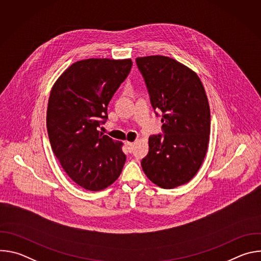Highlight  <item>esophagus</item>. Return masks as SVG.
<instances>
[{"label":"esophagus","mask_w":261,"mask_h":261,"mask_svg":"<svg viewBox=\"0 0 261 261\" xmlns=\"http://www.w3.org/2000/svg\"><path fill=\"white\" fill-rule=\"evenodd\" d=\"M126 146H127V148H128V152L129 153H132V151H133V142H126Z\"/></svg>","instance_id":"obj_1"}]
</instances>
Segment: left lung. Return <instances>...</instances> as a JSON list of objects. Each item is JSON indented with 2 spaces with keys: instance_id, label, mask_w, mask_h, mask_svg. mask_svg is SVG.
Segmentation results:
<instances>
[{
  "instance_id": "left-lung-1",
  "label": "left lung",
  "mask_w": 261,
  "mask_h": 261,
  "mask_svg": "<svg viewBox=\"0 0 261 261\" xmlns=\"http://www.w3.org/2000/svg\"><path fill=\"white\" fill-rule=\"evenodd\" d=\"M135 61L153 108L161 111L164 133L148 138L141 166L159 187L175 188L192 179L205 157L211 131L207 97L197 74L177 61L163 56Z\"/></svg>"
}]
</instances>
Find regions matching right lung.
Instances as JSON below:
<instances>
[{
  "label": "right lung",
  "mask_w": 261,
  "mask_h": 261,
  "mask_svg": "<svg viewBox=\"0 0 261 261\" xmlns=\"http://www.w3.org/2000/svg\"><path fill=\"white\" fill-rule=\"evenodd\" d=\"M132 61L88 59L72 64L50 92L46 127L53 152L69 177L90 191L105 189L126 162L122 142L98 131Z\"/></svg>",
  "instance_id": "obj_1"
}]
</instances>
